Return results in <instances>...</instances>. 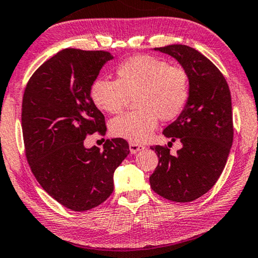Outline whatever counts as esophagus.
Returning a JSON list of instances; mask_svg holds the SVG:
<instances>
[{
	"instance_id": "1",
	"label": "esophagus",
	"mask_w": 258,
	"mask_h": 258,
	"mask_svg": "<svg viewBox=\"0 0 258 258\" xmlns=\"http://www.w3.org/2000/svg\"><path fill=\"white\" fill-rule=\"evenodd\" d=\"M129 149H130V152H132L133 154H135V153H137V152H139V151L145 150V146H143L141 144H135V143H130Z\"/></svg>"
}]
</instances>
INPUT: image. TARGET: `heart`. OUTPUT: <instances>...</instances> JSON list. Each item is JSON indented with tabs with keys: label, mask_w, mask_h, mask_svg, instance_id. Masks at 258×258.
<instances>
[{
	"label": "heart",
	"mask_w": 258,
	"mask_h": 258,
	"mask_svg": "<svg viewBox=\"0 0 258 258\" xmlns=\"http://www.w3.org/2000/svg\"><path fill=\"white\" fill-rule=\"evenodd\" d=\"M115 74V81L99 78L90 88L94 104L106 113H119L129 97H135L138 111L114 117L109 123L115 137L144 143L157 129L159 117L176 120L188 103L191 78L183 66L152 56H135L121 62Z\"/></svg>",
	"instance_id": "b5f03b06"
}]
</instances>
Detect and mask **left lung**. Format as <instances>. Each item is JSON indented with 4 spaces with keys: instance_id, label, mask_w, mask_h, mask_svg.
Masks as SVG:
<instances>
[{
    "instance_id": "8db88e82",
    "label": "left lung",
    "mask_w": 258,
    "mask_h": 258,
    "mask_svg": "<svg viewBox=\"0 0 258 258\" xmlns=\"http://www.w3.org/2000/svg\"><path fill=\"white\" fill-rule=\"evenodd\" d=\"M155 51L175 58L188 72L191 94L184 112L163 130L181 143L176 155L163 146H152L159 164L150 177L152 189L175 202L204 196L221 176L233 142L229 86L216 66L191 46L171 44Z\"/></svg>"
}]
</instances>
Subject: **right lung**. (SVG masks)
I'll list each match as a JSON object with an SVG mask.
<instances>
[{
	"mask_svg": "<svg viewBox=\"0 0 258 258\" xmlns=\"http://www.w3.org/2000/svg\"><path fill=\"white\" fill-rule=\"evenodd\" d=\"M112 59L107 51L64 49L35 71L24 92L29 167L44 191L74 212L95 208L111 196L114 171L130 152L122 138L106 139L103 151L84 146L88 135L106 133L90 88Z\"/></svg>",
	"mask_w": 258,
	"mask_h": 258,
	"instance_id": "obj_1",
	"label": "right lung"
}]
</instances>
